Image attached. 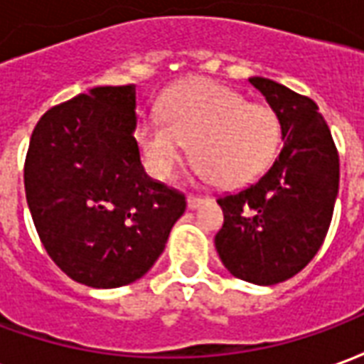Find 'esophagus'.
<instances>
[{
    "label": "esophagus",
    "instance_id": "34e87169",
    "mask_svg": "<svg viewBox=\"0 0 364 364\" xmlns=\"http://www.w3.org/2000/svg\"><path fill=\"white\" fill-rule=\"evenodd\" d=\"M206 198H200V197H193V195H191V197H187V206H189L191 210H195V208H198V206L203 205V203H205Z\"/></svg>",
    "mask_w": 364,
    "mask_h": 364
}]
</instances>
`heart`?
<instances>
[{
    "mask_svg": "<svg viewBox=\"0 0 364 364\" xmlns=\"http://www.w3.org/2000/svg\"><path fill=\"white\" fill-rule=\"evenodd\" d=\"M159 112L161 119L142 120L136 130L146 167L159 181L173 177L191 144L198 179L244 185L271 164L281 140L273 109L247 103L237 91L208 80L175 85Z\"/></svg>",
    "mask_w": 364,
    "mask_h": 364,
    "instance_id": "1",
    "label": "heart"
}]
</instances>
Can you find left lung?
<instances>
[{"label":"left lung","mask_w":364,"mask_h":364,"mask_svg":"<svg viewBox=\"0 0 364 364\" xmlns=\"http://www.w3.org/2000/svg\"><path fill=\"white\" fill-rule=\"evenodd\" d=\"M250 83L277 114L284 144L255 185L218 198L224 226L214 245L234 277L271 287L302 271L323 244L339 191V158L312 99L259 75Z\"/></svg>","instance_id":"1"}]
</instances>
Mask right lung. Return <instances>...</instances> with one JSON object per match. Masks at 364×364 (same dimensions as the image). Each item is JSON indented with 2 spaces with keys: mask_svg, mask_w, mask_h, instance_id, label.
<instances>
[{
  "mask_svg": "<svg viewBox=\"0 0 364 364\" xmlns=\"http://www.w3.org/2000/svg\"><path fill=\"white\" fill-rule=\"evenodd\" d=\"M136 85H105L52 107L25 161V193L44 250L93 289L142 279L185 213V197L140 161Z\"/></svg>",
  "mask_w": 364,
  "mask_h": 364,
  "instance_id": "1",
  "label": "right lung"
}]
</instances>
